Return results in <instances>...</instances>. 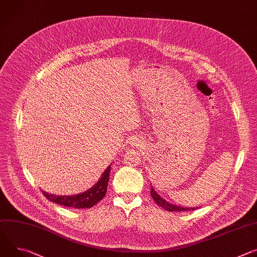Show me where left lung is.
I'll return each mask as SVG.
<instances>
[{
  "instance_id": "obj_1",
  "label": "left lung",
  "mask_w": 257,
  "mask_h": 257,
  "mask_svg": "<svg viewBox=\"0 0 257 257\" xmlns=\"http://www.w3.org/2000/svg\"><path fill=\"white\" fill-rule=\"evenodd\" d=\"M151 196L152 198L154 199V201L159 205L161 206L162 208H164L166 211H169V212H183V211H191V210H195L197 208H194V207H191V208H188V207H181V206H176V205H173V204H170L169 202L165 201L164 199H163L162 197H160L157 192L154 190V188L152 186L151 188Z\"/></svg>"
}]
</instances>
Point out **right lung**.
<instances>
[{"label":"right lung","mask_w":257,"mask_h":257,"mask_svg":"<svg viewBox=\"0 0 257 257\" xmlns=\"http://www.w3.org/2000/svg\"><path fill=\"white\" fill-rule=\"evenodd\" d=\"M109 172H110V166L106 168V170L102 173L100 179L92 186L88 191L74 195V196H55L51 195L43 191L44 196L47 198L49 201L54 202L56 204H59L61 206L71 207L75 209H85V208H91L97 204L100 200L103 199V197L106 194V188L109 179Z\"/></svg>","instance_id":"add662e5"}]
</instances>
